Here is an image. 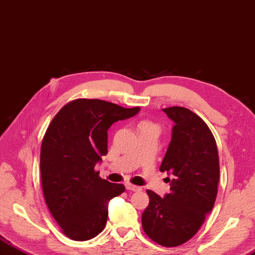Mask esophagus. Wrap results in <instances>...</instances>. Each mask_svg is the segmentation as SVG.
I'll list each match as a JSON object with an SVG mask.
<instances>
[{
    "label": "esophagus",
    "instance_id": "obj_1",
    "mask_svg": "<svg viewBox=\"0 0 255 255\" xmlns=\"http://www.w3.org/2000/svg\"><path fill=\"white\" fill-rule=\"evenodd\" d=\"M126 187H127L128 190H132V191H139V190H141V187H138L136 185H133L131 183H127Z\"/></svg>",
    "mask_w": 255,
    "mask_h": 255
}]
</instances>
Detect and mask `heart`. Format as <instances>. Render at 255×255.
I'll return each instance as SVG.
<instances>
[{
  "label": "heart",
  "instance_id": "obj_1",
  "mask_svg": "<svg viewBox=\"0 0 255 255\" xmlns=\"http://www.w3.org/2000/svg\"><path fill=\"white\" fill-rule=\"evenodd\" d=\"M144 123H147V122H144Z\"/></svg>",
  "mask_w": 255,
  "mask_h": 255
}]
</instances>
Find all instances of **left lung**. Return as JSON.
Segmentation results:
<instances>
[{"label": "left lung", "instance_id": "obj_1", "mask_svg": "<svg viewBox=\"0 0 255 255\" xmlns=\"http://www.w3.org/2000/svg\"><path fill=\"white\" fill-rule=\"evenodd\" d=\"M163 111L175 126L159 170L174 179L165 198L146 190L149 204L142 227L150 240L173 248L190 240L214 208L220 167L214 134L200 117L183 107Z\"/></svg>", "mask_w": 255, "mask_h": 255}]
</instances>
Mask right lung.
Returning <instances> with one entry per match:
<instances>
[{
  "label": "right lung",
  "instance_id": "1",
  "mask_svg": "<svg viewBox=\"0 0 255 255\" xmlns=\"http://www.w3.org/2000/svg\"><path fill=\"white\" fill-rule=\"evenodd\" d=\"M141 108H123L99 99H76L62 107L48 126L40 147L44 198L62 233L87 241L105 229L108 204L126 190L95 170L108 154V129Z\"/></svg>",
  "mask_w": 255,
  "mask_h": 255
}]
</instances>
